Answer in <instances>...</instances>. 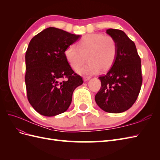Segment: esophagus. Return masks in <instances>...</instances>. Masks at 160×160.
I'll list each match as a JSON object with an SVG mask.
<instances>
[{"mask_svg": "<svg viewBox=\"0 0 160 160\" xmlns=\"http://www.w3.org/2000/svg\"><path fill=\"white\" fill-rule=\"evenodd\" d=\"M89 79H90V77H87V76H84V77H83V80H84V81H88Z\"/></svg>", "mask_w": 160, "mask_h": 160, "instance_id": "obj_1", "label": "esophagus"}]
</instances>
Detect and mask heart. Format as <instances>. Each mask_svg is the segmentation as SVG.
Returning <instances> with one entry per match:
<instances>
[{
  "instance_id": "obj_1",
  "label": "heart",
  "mask_w": 160,
  "mask_h": 160,
  "mask_svg": "<svg viewBox=\"0 0 160 160\" xmlns=\"http://www.w3.org/2000/svg\"><path fill=\"white\" fill-rule=\"evenodd\" d=\"M118 47L115 38L103 33H91L82 37L77 46L70 45L64 52L65 59L76 70L88 58L89 62L77 71L80 74L93 75L109 69L118 55Z\"/></svg>"
}]
</instances>
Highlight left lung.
I'll list each match as a JSON object with an SVG mask.
<instances>
[{"instance_id":"8db88e82","label":"left lung","mask_w":160,"mask_h":160,"mask_svg":"<svg viewBox=\"0 0 160 160\" xmlns=\"http://www.w3.org/2000/svg\"><path fill=\"white\" fill-rule=\"evenodd\" d=\"M106 32L117 41L118 55L109 71L99 77L101 87L95 99L101 109L118 113L129 109L138 99L142 84L141 58L123 31L109 28Z\"/></svg>"}]
</instances>
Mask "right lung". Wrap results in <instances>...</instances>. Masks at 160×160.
<instances>
[{
  "label": "right lung",
  "instance_id": "1",
  "mask_svg": "<svg viewBox=\"0 0 160 160\" xmlns=\"http://www.w3.org/2000/svg\"><path fill=\"white\" fill-rule=\"evenodd\" d=\"M79 37L49 27L28 44L25 76L27 99L38 113L51 117L65 112L71 103L73 91L83 83L64 55L66 48Z\"/></svg>",
  "mask_w": 160,
  "mask_h": 160
}]
</instances>
